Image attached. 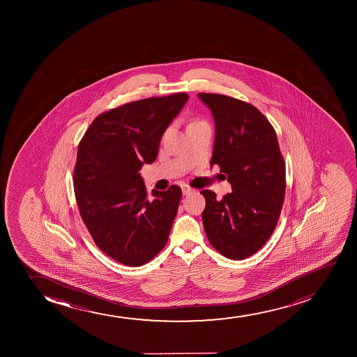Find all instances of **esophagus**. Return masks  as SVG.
Segmentation results:
<instances>
[{
    "mask_svg": "<svg viewBox=\"0 0 357 357\" xmlns=\"http://www.w3.org/2000/svg\"><path fill=\"white\" fill-rule=\"evenodd\" d=\"M181 188H182V194H183V195H188L189 193H192L194 190L193 188H190V187L187 185H181Z\"/></svg>",
    "mask_w": 357,
    "mask_h": 357,
    "instance_id": "34e87169",
    "label": "esophagus"
}]
</instances>
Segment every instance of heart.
Segmentation results:
<instances>
[{
	"instance_id": "heart-1",
	"label": "heart",
	"mask_w": 357,
	"mask_h": 357,
	"mask_svg": "<svg viewBox=\"0 0 357 357\" xmlns=\"http://www.w3.org/2000/svg\"><path fill=\"white\" fill-rule=\"evenodd\" d=\"M193 123H197V121H193Z\"/></svg>"
}]
</instances>
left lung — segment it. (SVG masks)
I'll return each mask as SVG.
<instances>
[{
  "instance_id": "1",
  "label": "left lung",
  "mask_w": 357,
  "mask_h": 357,
  "mask_svg": "<svg viewBox=\"0 0 357 357\" xmlns=\"http://www.w3.org/2000/svg\"><path fill=\"white\" fill-rule=\"evenodd\" d=\"M215 125L211 167L225 172L232 193L222 200L202 190V222L215 250L231 259H248L274 232L286 190V167L276 132L250 103L225 95L197 94Z\"/></svg>"
}]
</instances>
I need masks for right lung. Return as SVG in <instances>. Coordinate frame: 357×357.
Masks as SVG:
<instances>
[{
	"label": "right lung",
	"instance_id": "add662e5",
	"mask_svg": "<svg viewBox=\"0 0 357 357\" xmlns=\"http://www.w3.org/2000/svg\"><path fill=\"white\" fill-rule=\"evenodd\" d=\"M188 98L177 93L105 112L78 145L74 188L79 213L96 245L125 266H143L168 242L181 188L153 189L150 199L139 172L155 162L162 135Z\"/></svg>",
	"mask_w": 357,
	"mask_h": 357
}]
</instances>
